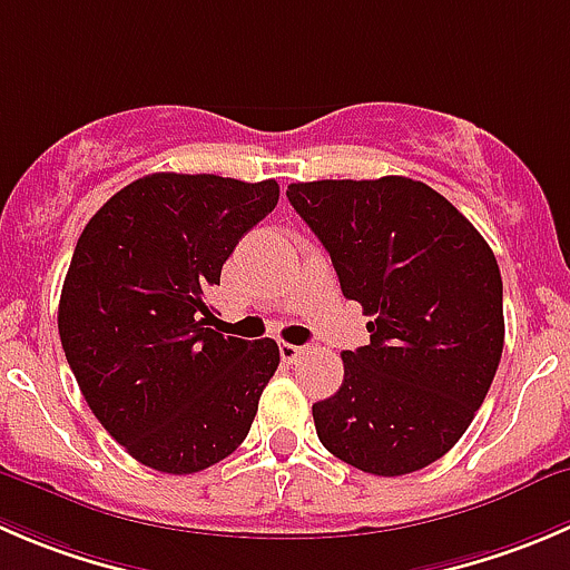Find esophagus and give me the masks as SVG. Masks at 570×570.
Listing matches in <instances>:
<instances>
[{
    "label": "esophagus",
    "mask_w": 570,
    "mask_h": 570,
    "mask_svg": "<svg viewBox=\"0 0 570 570\" xmlns=\"http://www.w3.org/2000/svg\"><path fill=\"white\" fill-rule=\"evenodd\" d=\"M303 353H306V347L289 345V342H281V358H284L286 364H295L297 358H303Z\"/></svg>",
    "instance_id": "esophagus-1"
}]
</instances>
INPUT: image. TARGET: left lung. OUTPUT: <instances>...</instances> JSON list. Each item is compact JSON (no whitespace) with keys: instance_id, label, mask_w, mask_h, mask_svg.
Here are the masks:
<instances>
[{"instance_id":"1","label":"left lung","mask_w":570,"mask_h":570,"mask_svg":"<svg viewBox=\"0 0 570 570\" xmlns=\"http://www.w3.org/2000/svg\"><path fill=\"white\" fill-rule=\"evenodd\" d=\"M286 197L370 317V345L342 351V386L312 406L320 443L373 476L432 465L465 434L504 351L493 250L440 191L401 175L292 184Z\"/></svg>"}]
</instances>
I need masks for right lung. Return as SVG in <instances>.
Wrapping results in <instances>:
<instances>
[{
  "label": "right lung",
  "instance_id": "obj_1",
  "mask_svg": "<svg viewBox=\"0 0 570 570\" xmlns=\"http://www.w3.org/2000/svg\"><path fill=\"white\" fill-rule=\"evenodd\" d=\"M275 206V180L156 173L116 191L77 239L60 345L105 432L153 471H206L250 432L278 345L206 328V295Z\"/></svg>",
  "mask_w": 570,
  "mask_h": 570
}]
</instances>
